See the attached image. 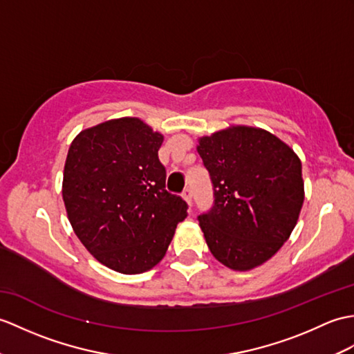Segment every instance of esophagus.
I'll list each match as a JSON object with an SVG mask.
<instances>
[{
  "label": "esophagus",
  "mask_w": 354,
  "mask_h": 354,
  "mask_svg": "<svg viewBox=\"0 0 354 354\" xmlns=\"http://www.w3.org/2000/svg\"><path fill=\"white\" fill-rule=\"evenodd\" d=\"M183 197H184V201L188 203V207H192V190L190 188H187V190H184V193H183Z\"/></svg>",
  "instance_id": "esophagus-1"
}]
</instances>
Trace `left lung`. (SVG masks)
I'll list each match as a JSON object with an SVG mask.
<instances>
[{
  "label": "left lung",
  "instance_id": "1",
  "mask_svg": "<svg viewBox=\"0 0 354 354\" xmlns=\"http://www.w3.org/2000/svg\"><path fill=\"white\" fill-rule=\"evenodd\" d=\"M197 142L216 197L212 209L199 216L205 241L227 268H257L297 225L305 201L301 161L281 138L257 127L231 125Z\"/></svg>",
  "mask_w": 354,
  "mask_h": 354
}]
</instances>
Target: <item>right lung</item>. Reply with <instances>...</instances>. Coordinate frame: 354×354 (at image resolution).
Wrapping results in <instances>:
<instances>
[{
  "instance_id": "1",
  "label": "right lung",
  "mask_w": 354,
  "mask_h": 354,
  "mask_svg": "<svg viewBox=\"0 0 354 354\" xmlns=\"http://www.w3.org/2000/svg\"><path fill=\"white\" fill-rule=\"evenodd\" d=\"M162 140L142 119H111L81 131L66 157L62 194L73 232L122 274L157 266L187 217V203L166 190Z\"/></svg>"
}]
</instances>
